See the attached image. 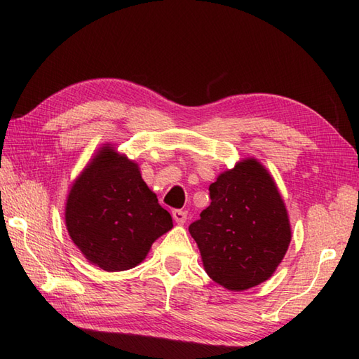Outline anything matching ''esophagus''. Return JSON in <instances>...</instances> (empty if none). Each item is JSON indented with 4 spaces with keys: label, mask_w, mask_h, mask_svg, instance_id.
I'll list each match as a JSON object with an SVG mask.
<instances>
[{
    "label": "esophagus",
    "mask_w": 359,
    "mask_h": 359,
    "mask_svg": "<svg viewBox=\"0 0 359 359\" xmlns=\"http://www.w3.org/2000/svg\"><path fill=\"white\" fill-rule=\"evenodd\" d=\"M187 216H188V212L184 211V210H174L172 211L174 222L179 224V225H184L187 222Z\"/></svg>",
    "instance_id": "obj_1"
}]
</instances>
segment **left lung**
Here are the masks:
<instances>
[{
  "label": "left lung",
  "instance_id": "left-lung-1",
  "mask_svg": "<svg viewBox=\"0 0 359 359\" xmlns=\"http://www.w3.org/2000/svg\"><path fill=\"white\" fill-rule=\"evenodd\" d=\"M211 203L189 225L208 276L243 292L273 276L284 259L292 225L269 170L255 157L239 160L210 185Z\"/></svg>",
  "mask_w": 359,
  "mask_h": 359
}]
</instances>
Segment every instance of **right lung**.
Wrapping results in <instances>:
<instances>
[{"mask_svg": "<svg viewBox=\"0 0 359 359\" xmlns=\"http://www.w3.org/2000/svg\"><path fill=\"white\" fill-rule=\"evenodd\" d=\"M65 224L89 264L125 271L144 261L172 219L144 184L139 163L104 143L72 182Z\"/></svg>", "mask_w": 359, "mask_h": 359, "instance_id": "1", "label": "right lung"}]
</instances>
